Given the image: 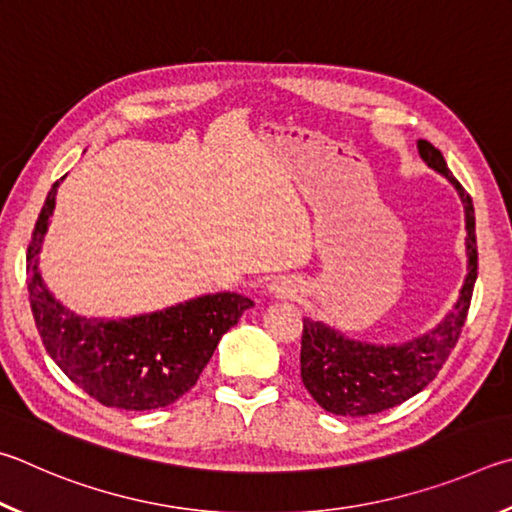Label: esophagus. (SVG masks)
I'll use <instances>...</instances> for the list:
<instances>
[{
  "instance_id": "34e87169",
  "label": "esophagus",
  "mask_w": 512,
  "mask_h": 512,
  "mask_svg": "<svg viewBox=\"0 0 512 512\" xmlns=\"http://www.w3.org/2000/svg\"><path fill=\"white\" fill-rule=\"evenodd\" d=\"M274 290H276V292H283V288H274Z\"/></svg>"
}]
</instances>
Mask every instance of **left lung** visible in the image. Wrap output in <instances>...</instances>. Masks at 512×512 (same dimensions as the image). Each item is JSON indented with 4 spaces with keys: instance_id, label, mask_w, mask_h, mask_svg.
<instances>
[{
    "instance_id": "obj_1",
    "label": "left lung",
    "mask_w": 512,
    "mask_h": 512,
    "mask_svg": "<svg viewBox=\"0 0 512 512\" xmlns=\"http://www.w3.org/2000/svg\"><path fill=\"white\" fill-rule=\"evenodd\" d=\"M420 157L456 186L465 204L468 227V276L454 310L432 333L402 346H371L351 342L319 321L303 319L301 337V378L312 398L335 416H371L398 407L423 391L459 342L468 317L474 281H477V236H474L472 197L456 182L441 150L432 143L418 141Z\"/></svg>"
}]
</instances>
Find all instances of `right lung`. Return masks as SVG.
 <instances>
[{"instance_id":"right-lung-1","label":"right lung","mask_w":512,"mask_h":512,"mask_svg":"<svg viewBox=\"0 0 512 512\" xmlns=\"http://www.w3.org/2000/svg\"><path fill=\"white\" fill-rule=\"evenodd\" d=\"M58 182L44 200L26 251V285L42 344L60 371L105 407H168L195 387L215 346L254 301L233 292L209 294L152 315L103 321L78 317L51 297L38 272V251Z\"/></svg>"}]
</instances>
